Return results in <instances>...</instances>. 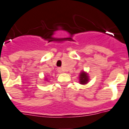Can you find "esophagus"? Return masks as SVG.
I'll use <instances>...</instances> for the list:
<instances>
[{
	"label": "esophagus",
	"mask_w": 129,
	"mask_h": 129,
	"mask_svg": "<svg viewBox=\"0 0 129 129\" xmlns=\"http://www.w3.org/2000/svg\"><path fill=\"white\" fill-rule=\"evenodd\" d=\"M58 72L59 73H62V72H63V70L62 69H58Z\"/></svg>",
	"instance_id": "obj_1"
}]
</instances>
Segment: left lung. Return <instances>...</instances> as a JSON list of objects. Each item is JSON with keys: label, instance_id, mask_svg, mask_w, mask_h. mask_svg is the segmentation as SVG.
Returning <instances> with one entry per match:
<instances>
[{"label": "left lung", "instance_id": "1", "mask_svg": "<svg viewBox=\"0 0 129 129\" xmlns=\"http://www.w3.org/2000/svg\"><path fill=\"white\" fill-rule=\"evenodd\" d=\"M89 81V76L86 72L82 70L79 76V83L81 85H86Z\"/></svg>", "mask_w": 129, "mask_h": 129}]
</instances>
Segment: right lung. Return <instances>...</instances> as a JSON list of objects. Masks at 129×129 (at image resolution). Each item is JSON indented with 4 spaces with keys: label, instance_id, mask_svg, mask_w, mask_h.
I'll return each instance as SVG.
<instances>
[{
    "label": "right lung",
    "instance_id": "1",
    "mask_svg": "<svg viewBox=\"0 0 129 129\" xmlns=\"http://www.w3.org/2000/svg\"><path fill=\"white\" fill-rule=\"evenodd\" d=\"M44 80H46V81H47V80H48V79H47V78H45Z\"/></svg>",
    "mask_w": 129,
    "mask_h": 129
}]
</instances>
